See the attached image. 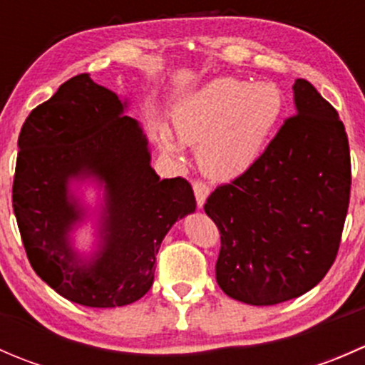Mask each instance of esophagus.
<instances>
[{
  "label": "esophagus",
  "instance_id": "obj_1",
  "mask_svg": "<svg viewBox=\"0 0 365 365\" xmlns=\"http://www.w3.org/2000/svg\"><path fill=\"white\" fill-rule=\"evenodd\" d=\"M192 189H194V196H196L197 208H203V205L206 203V197H208L210 194V187L203 182H194Z\"/></svg>",
  "mask_w": 365,
  "mask_h": 365
}]
</instances>
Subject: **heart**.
Segmentation results:
<instances>
[{
	"label": "heart",
	"instance_id": "b5f03b06",
	"mask_svg": "<svg viewBox=\"0 0 365 365\" xmlns=\"http://www.w3.org/2000/svg\"><path fill=\"white\" fill-rule=\"evenodd\" d=\"M282 113V95L270 83L220 77L183 98L173 111L176 135L197 148L201 169L215 180L244 175L259 159ZM159 146L183 162V148L168 130Z\"/></svg>",
	"mask_w": 365,
	"mask_h": 365
}]
</instances>
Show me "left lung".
I'll return each mask as SVG.
<instances>
[{"label":"left lung","instance_id":"1","mask_svg":"<svg viewBox=\"0 0 365 365\" xmlns=\"http://www.w3.org/2000/svg\"><path fill=\"white\" fill-rule=\"evenodd\" d=\"M293 102L259 159L205 205L220 231L217 284L244 304L304 295L339 249L351 185L344 125L309 81H295Z\"/></svg>","mask_w":365,"mask_h":365}]
</instances>
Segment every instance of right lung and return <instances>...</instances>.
<instances>
[{
  "instance_id": "right-lung-1",
  "label": "right lung",
  "mask_w": 365,
  "mask_h": 365,
  "mask_svg": "<svg viewBox=\"0 0 365 365\" xmlns=\"http://www.w3.org/2000/svg\"><path fill=\"white\" fill-rule=\"evenodd\" d=\"M127 109V98L81 73L29 113L17 141L12 203L29 263L54 292L86 307L146 295L162 240L196 210L187 180H160L152 168L148 138ZM84 182L103 190L88 255L73 242L91 218L78 192Z\"/></svg>"
}]
</instances>
